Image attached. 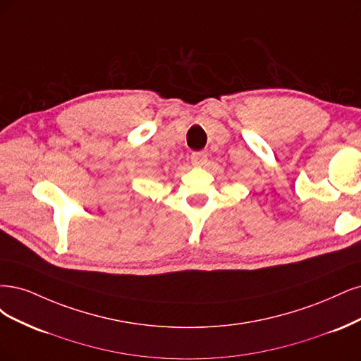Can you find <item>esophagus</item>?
<instances>
[{
	"instance_id": "obj_1",
	"label": "esophagus",
	"mask_w": 361,
	"mask_h": 361,
	"mask_svg": "<svg viewBox=\"0 0 361 361\" xmlns=\"http://www.w3.org/2000/svg\"><path fill=\"white\" fill-rule=\"evenodd\" d=\"M190 160L195 166H204L207 164V153H204V151H195L190 156Z\"/></svg>"
}]
</instances>
